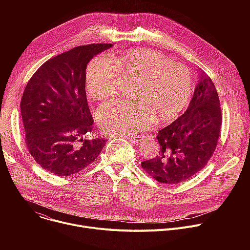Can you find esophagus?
I'll use <instances>...</instances> for the list:
<instances>
[{"mask_svg":"<svg viewBox=\"0 0 250 250\" xmlns=\"http://www.w3.org/2000/svg\"><path fill=\"white\" fill-rule=\"evenodd\" d=\"M125 138L128 139V140H130V141H138L140 137H137V136H135V135H132V136H126Z\"/></svg>","mask_w":250,"mask_h":250,"instance_id":"esophagus-1","label":"esophagus"}]
</instances>
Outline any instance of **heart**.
<instances>
[{
    "instance_id": "1",
    "label": "heart",
    "mask_w": 250,
    "mask_h": 250,
    "mask_svg": "<svg viewBox=\"0 0 250 250\" xmlns=\"http://www.w3.org/2000/svg\"><path fill=\"white\" fill-rule=\"evenodd\" d=\"M119 80H133L128 98L103 104L97 112L99 125L106 132L129 136L156 125H167L179 117L187 105L193 76L182 64L149 49L117 53L110 62L94 58L86 70L90 98L104 101L118 90Z\"/></svg>"
}]
</instances>
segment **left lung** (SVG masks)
<instances>
[{
  "mask_svg": "<svg viewBox=\"0 0 250 250\" xmlns=\"http://www.w3.org/2000/svg\"><path fill=\"white\" fill-rule=\"evenodd\" d=\"M222 125L217 89L202 71L186 112L158 131L159 153L141 162L159 183L178 184L202 170L215 151Z\"/></svg>",
  "mask_w": 250,
  "mask_h": 250,
  "instance_id": "8db88e82",
  "label": "left lung"
}]
</instances>
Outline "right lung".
I'll use <instances>...</instances> for the list:
<instances>
[{
	"mask_svg": "<svg viewBox=\"0 0 250 250\" xmlns=\"http://www.w3.org/2000/svg\"><path fill=\"white\" fill-rule=\"evenodd\" d=\"M113 44L77 46L44 62L28 81L21 102L26 147L38 164L57 176L92 164L105 139L93 129L86 96L87 64Z\"/></svg>",
	"mask_w": 250,
	"mask_h": 250,
	"instance_id": "add662e5",
	"label": "right lung"
}]
</instances>
